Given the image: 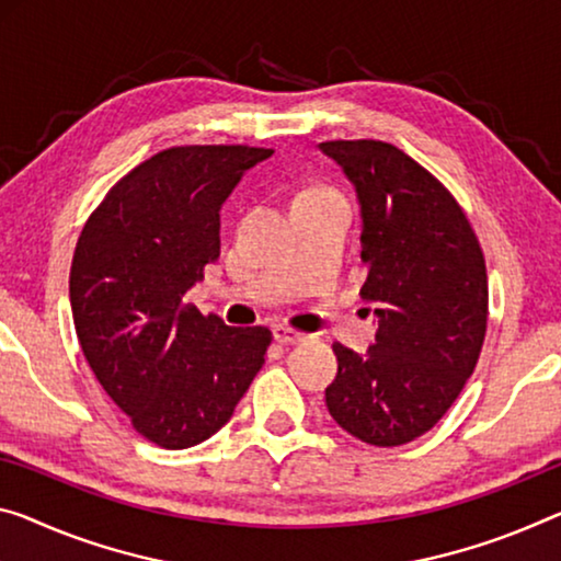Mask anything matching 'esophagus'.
<instances>
[{
    "label": "esophagus",
    "mask_w": 561,
    "mask_h": 561,
    "mask_svg": "<svg viewBox=\"0 0 561 561\" xmlns=\"http://www.w3.org/2000/svg\"><path fill=\"white\" fill-rule=\"evenodd\" d=\"M273 335H275V341H278V343H300V341L308 339V333L298 331V329H290V325H283V323L275 325Z\"/></svg>",
    "instance_id": "34e87169"
}]
</instances>
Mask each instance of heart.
<instances>
[{
  "label": "heart",
  "instance_id": "b5f03b06",
  "mask_svg": "<svg viewBox=\"0 0 561 561\" xmlns=\"http://www.w3.org/2000/svg\"><path fill=\"white\" fill-rule=\"evenodd\" d=\"M308 193H323V191H318V187H308V191H304L300 195H308Z\"/></svg>",
  "mask_w": 561,
  "mask_h": 561
}]
</instances>
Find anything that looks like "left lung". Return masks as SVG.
Returning <instances> with one entry per match:
<instances>
[{
	"label": "left lung",
	"instance_id": "1",
	"mask_svg": "<svg viewBox=\"0 0 561 561\" xmlns=\"http://www.w3.org/2000/svg\"><path fill=\"white\" fill-rule=\"evenodd\" d=\"M321 150L356 185L360 296L378 306L368 356L333 343L339 376L325 407L370 446L424 436L459 399L486 335V263L467 213L442 180L381 140H329Z\"/></svg>",
	"mask_w": 561,
	"mask_h": 561
}]
</instances>
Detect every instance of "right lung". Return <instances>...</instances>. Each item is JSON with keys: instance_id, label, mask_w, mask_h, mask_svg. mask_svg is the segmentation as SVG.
Returning a JSON list of instances; mask_svg holds the SVG:
<instances>
[{"instance_id": "right-lung-1", "label": "right lung", "mask_w": 561, "mask_h": 561, "mask_svg": "<svg viewBox=\"0 0 561 561\" xmlns=\"http://www.w3.org/2000/svg\"><path fill=\"white\" fill-rule=\"evenodd\" d=\"M271 154L251 145L154 152L110 187L77 240L70 304L84 358L162 449L213 436L265 364V325L232 329L185 293L220 255V205Z\"/></svg>"}]
</instances>
